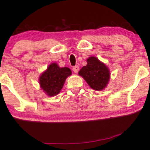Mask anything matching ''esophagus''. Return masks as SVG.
I'll list each match as a JSON object with an SVG mask.
<instances>
[{"label": "esophagus", "mask_w": 150, "mask_h": 150, "mask_svg": "<svg viewBox=\"0 0 150 150\" xmlns=\"http://www.w3.org/2000/svg\"><path fill=\"white\" fill-rule=\"evenodd\" d=\"M79 66L76 65V66H75V67H73V71H74V72H75V73H78V71H79Z\"/></svg>", "instance_id": "esophagus-1"}]
</instances>
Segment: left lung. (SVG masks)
Wrapping results in <instances>:
<instances>
[{
  "mask_svg": "<svg viewBox=\"0 0 150 150\" xmlns=\"http://www.w3.org/2000/svg\"><path fill=\"white\" fill-rule=\"evenodd\" d=\"M78 74L96 91H102L106 88L110 78V69L96 57H89L87 64L80 69Z\"/></svg>",
  "mask_w": 150,
  "mask_h": 150,
  "instance_id": "8db88e82",
  "label": "left lung"
}]
</instances>
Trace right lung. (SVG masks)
Listing matches in <instances>:
<instances>
[{
    "mask_svg": "<svg viewBox=\"0 0 150 150\" xmlns=\"http://www.w3.org/2000/svg\"><path fill=\"white\" fill-rule=\"evenodd\" d=\"M72 75L68 67H60L56 62L51 63L40 75V87L49 97L59 94L63 88L66 79Z\"/></svg>",
    "mask_w": 150,
    "mask_h": 150,
    "instance_id": "right-lung-1",
    "label": "right lung"
}]
</instances>
